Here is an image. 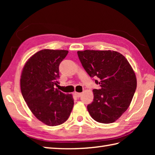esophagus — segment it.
I'll return each instance as SVG.
<instances>
[{
	"mask_svg": "<svg viewBox=\"0 0 155 155\" xmlns=\"http://www.w3.org/2000/svg\"><path fill=\"white\" fill-rule=\"evenodd\" d=\"M74 94L75 95V97H76L79 98V97L81 96L82 93H77V92H75V93H74Z\"/></svg>",
	"mask_w": 155,
	"mask_h": 155,
	"instance_id": "obj_1",
	"label": "esophagus"
}]
</instances>
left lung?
Masks as SVG:
<instances>
[{
    "instance_id": "obj_1",
    "label": "left lung",
    "mask_w": 155,
    "mask_h": 155,
    "mask_svg": "<svg viewBox=\"0 0 155 155\" xmlns=\"http://www.w3.org/2000/svg\"><path fill=\"white\" fill-rule=\"evenodd\" d=\"M77 54L83 68L100 89H93L94 99L88 104L91 117L101 123H114L121 117L132 101L137 78L123 54L113 51L86 50Z\"/></svg>"
}]
</instances>
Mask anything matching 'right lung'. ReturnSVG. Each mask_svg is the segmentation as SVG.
<instances>
[{"label": "right lung", "mask_w": 155, "mask_h": 155, "mask_svg": "<svg viewBox=\"0 0 155 155\" xmlns=\"http://www.w3.org/2000/svg\"><path fill=\"white\" fill-rule=\"evenodd\" d=\"M68 52L44 49L32 55L22 69L21 89L23 98L37 118L48 126L64 123L73 108L72 95L54 88L59 84V64Z\"/></svg>", "instance_id": "1"}]
</instances>
